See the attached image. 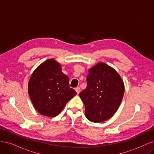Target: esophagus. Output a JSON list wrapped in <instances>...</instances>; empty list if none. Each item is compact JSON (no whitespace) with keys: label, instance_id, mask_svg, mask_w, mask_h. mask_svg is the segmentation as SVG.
I'll return each mask as SVG.
<instances>
[{"label":"esophagus","instance_id":"1","mask_svg":"<svg viewBox=\"0 0 154 154\" xmlns=\"http://www.w3.org/2000/svg\"><path fill=\"white\" fill-rule=\"evenodd\" d=\"M75 91H76V92L77 94H78L79 93H80V88L79 87H77L76 88H75Z\"/></svg>","mask_w":154,"mask_h":154}]
</instances>
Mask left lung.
Returning a JSON list of instances; mask_svg holds the SVG:
<instances>
[{"label":"left lung","instance_id":"8db88e82","mask_svg":"<svg viewBox=\"0 0 154 154\" xmlns=\"http://www.w3.org/2000/svg\"><path fill=\"white\" fill-rule=\"evenodd\" d=\"M87 88L79 96L85 105L86 118L100 123L113 116L122 103L125 85L116 70L100 62L88 69Z\"/></svg>","mask_w":154,"mask_h":154}]
</instances>
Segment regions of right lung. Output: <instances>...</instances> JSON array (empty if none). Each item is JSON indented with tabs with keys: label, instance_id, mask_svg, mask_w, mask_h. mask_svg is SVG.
Listing matches in <instances>:
<instances>
[{
	"label": "right lung",
	"instance_id": "right-lung-1",
	"mask_svg": "<svg viewBox=\"0 0 154 154\" xmlns=\"http://www.w3.org/2000/svg\"><path fill=\"white\" fill-rule=\"evenodd\" d=\"M28 93L32 105L41 114L53 118L58 116L76 92L70 88L69 78L54 58L47 60L32 73Z\"/></svg>",
	"mask_w": 154,
	"mask_h": 154
}]
</instances>
